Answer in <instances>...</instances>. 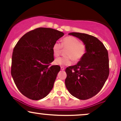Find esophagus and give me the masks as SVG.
<instances>
[{"label": "esophagus", "mask_w": 121, "mask_h": 121, "mask_svg": "<svg viewBox=\"0 0 121 121\" xmlns=\"http://www.w3.org/2000/svg\"><path fill=\"white\" fill-rule=\"evenodd\" d=\"M64 69H65L64 67H63V66H61V70H64Z\"/></svg>", "instance_id": "obj_1"}]
</instances>
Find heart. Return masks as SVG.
I'll use <instances>...</instances> for the list:
<instances>
[{"label":"heart","mask_w":121,"mask_h":121,"mask_svg":"<svg viewBox=\"0 0 121 121\" xmlns=\"http://www.w3.org/2000/svg\"><path fill=\"white\" fill-rule=\"evenodd\" d=\"M62 47L67 49L64 57H59L55 60V64L59 66H68L72 64V59L75 61L80 60L86 51V45L82 42H80L76 37L71 36L65 37L62 40L61 45L56 41L52 46V52L54 56L57 57L60 54Z\"/></svg>","instance_id":"obj_1"}]
</instances>
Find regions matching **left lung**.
I'll use <instances>...</instances> for the list:
<instances>
[{
    "mask_svg": "<svg viewBox=\"0 0 121 121\" xmlns=\"http://www.w3.org/2000/svg\"><path fill=\"white\" fill-rule=\"evenodd\" d=\"M79 39L86 47L83 57L76 65L65 69L66 89L79 99H89L104 86L109 74V56L104 45L97 37L86 34H68Z\"/></svg>",
    "mask_w": 121,
    "mask_h": 121,
    "instance_id": "left-lung-1",
    "label": "left lung"
}]
</instances>
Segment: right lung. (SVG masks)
Returning a JSON list of instances; mask_svg holds the SVG:
<instances>
[{"label": "right lung", "mask_w": 121, "mask_h": 121, "mask_svg": "<svg viewBox=\"0 0 121 121\" xmlns=\"http://www.w3.org/2000/svg\"><path fill=\"white\" fill-rule=\"evenodd\" d=\"M64 34L49 28H38L27 32L15 45L12 56L11 75L19 91L33 100H39L53 87L59 65L54 60L53 44Z\"/></svg>", "instance_id": "add662e5"}]
</instances>
